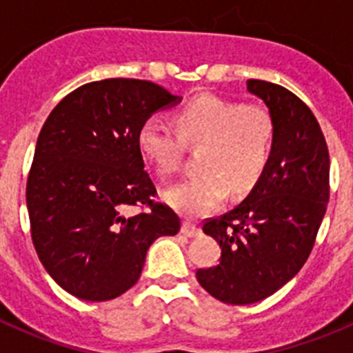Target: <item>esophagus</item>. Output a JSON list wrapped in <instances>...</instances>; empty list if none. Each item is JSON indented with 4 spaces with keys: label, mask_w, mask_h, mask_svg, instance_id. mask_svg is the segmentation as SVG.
<instances>
[{
    "label": "esophagus",
    "mask_w": 353,
    "mask_h": 353,
    "mask_svg": "<svg viewBox=\"0 0 353 353\" xmlns=\"http://www.w3.org/2000/svg\"><path fill=\"white\" fill-rule=\"evenodd\" d=\"M182 233L185 236H189V239H194V236H198L199 233V228L196 226V224H192V223H189V221H185V223L182 224Z\"/></svg>",
    "instance_id": "1"
}]
</instances>
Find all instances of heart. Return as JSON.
Returning a JSON list of instances; mask_svg holds the SVG:
<instances>
[{"instance_id":"1","label":"heart","mask_w":353,"mask_h":353,"mask_svg":"<svg viewBox=\"0 0 353 353\" xmlns=\"http://www.w3.org/2000/svg\"><path fill=\"white\" fill-rule=\"evenodd\" d=\"M276 125L270 111L201 95L174 114V129L150 118L138 132L141 157L161 176L176 173L183 145L203 146L199 170L166 192V201L187 217H201L233 194L251 191L261 179L274 148Z\"/></svg>"}]
</instances>
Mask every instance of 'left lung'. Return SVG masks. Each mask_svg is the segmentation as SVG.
<instances>
[{"label": "left lung", "instance_id": "8db88e82", "mask_svg": "<svg viewBox=\"0 0 353 353\" xmlns=\"http://www.w3.org/2000/svg\"><path fill=\"white\" fill-rule=\"evenodd\" d=\"M274 118L267 170L233 210L205 219L217 240L219 263L198 269V283L224 304L263 301L310 258L329 203V150L311 109L279 84L248 79Z\"/></svg>", "mask_w": 353, "mask_h": 353}]
</instances>
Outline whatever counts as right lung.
I'll return each mask as SVG.
<instances>
[{
	"label": "right lung",
	"instance_id": "1",
	"mask_svg": "<svg viewBox=\"0 0 353 353\" xmlns=\"http://www.w3.org/2000/svg\"><path fill=\"white\" fill-rule=\"evenodd\" d=\"M179 102L152 81L114 77L70 92L43 123L26 183L31 240L74 297H120L138 283L154 240L180 232L173 208L154 201L138 148L143 123Z\"/></svg>",
	"mask_w": 353,
	"mask_h": 353
}]
</instances>
